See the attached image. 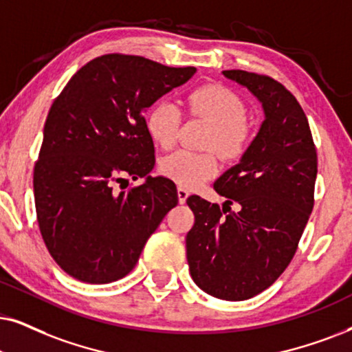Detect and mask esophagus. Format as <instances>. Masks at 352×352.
I'll return each instance as SVG.
<instances>
[{"instance_id": "obj_1", "label": "esophagus", "mask_w": 352, "mask_h": 352, "mask_svg": "<svg viewBox=\"0 0 352 352\" xmlns=\"http://www.w3.org/2000/svg\"><path fill=\"white\" fill-rule=\"evenodd\" d=\"M177 195H179V201H180V204H184V203L186 201V198H188L190 191L186 190L185 186H179V188H177Z\"/></svg>"}]
</instances>
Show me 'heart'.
I'll list each match as a JSON object with an SVG mask.
<instances>
[{
  "instance_id": "b5f03b06",
  "label": "heart",
  "mask_w": 352,
  "mask_h": 352,
  "mask_svg": "<svg viewBox=\"0 0 352 352\" xmlns=\"http://www.w3.org/2000/svg\"><path fill=\"white\" fill-rule=\"evenodd\" d=\"M186 109L211 124L206 144L214 148L224 159H237L250 144V130L245 124V105L229 89L209 84L191 91L185 99ZM180 124V109L164 100L151 110L148 131L154 143L162 148L173 144ZM161 172L182 186H197L217 172V159L211 151L193 153L177 149L164 155Z\"/></svg>"
}]
</instances>
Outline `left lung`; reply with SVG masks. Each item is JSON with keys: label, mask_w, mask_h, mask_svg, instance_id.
<instances>
[{"label": "left lung", "mask_w": 352, "mask_h": 352, "mask_svg": "<svg viewBox=\"0 0 352 352\" xmlns=\"http://www.w3.org/2000/svg\"><path fill=\"white\" fill-rule=\"evenodd\" d=\"M222 76L260 102L265 120L239 164L214 182L239 211L197 195L186 199L195 214L186 260L206 294L245 300L270 287L294 256L314 208L317 151L304 110L283 84L240 69Z\"/></svg>", "instance_id": "obj_1"}]
</instances>
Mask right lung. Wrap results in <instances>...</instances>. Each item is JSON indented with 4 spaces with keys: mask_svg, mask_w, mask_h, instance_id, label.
<instances>
[{
    "mask_svg": "<svg viewBox=\"0 0 352 352\" xmlns=\"http://www.w3.org/2000/svg\"><path fill=\"white\" fill-rule=\"evenodd\" d=\"M197 68H168L143 56L104 55L89 61L53 102L34 168L43 242L74 279H122L164 216L179 203L175 184L151 177L154 143L144 112ZM130 175L143 186L115 194Z\"/></svg>",
    "mask_w": 352,
    "mask_h": 352,
    "instance_id": "add662e5",
    "label": "right lung"
}]
</instances>
